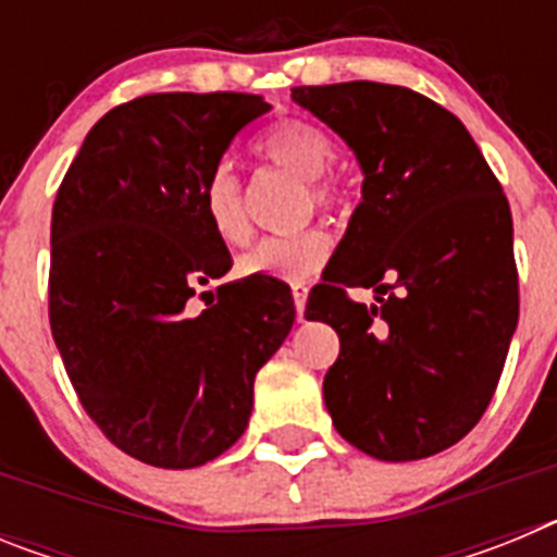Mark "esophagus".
<instances>
[{"instance_id":"34e87169","label":"esophagus","mask_w":557,"mask_h":557,"mask_svg":"<svg viewBox=\"0 0 557 557\" xmlns=\"http://www.w3.org/2000/svg\"><path fill=\"white\" fill-rule=\"evenodd\" d=\"M307 295H309L307 284H293V301H295V314H298V321H304V309H307Z\"/></svg>"}]
</instances>
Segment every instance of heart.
I'll return each mask as SVG.
<instances>
[{
    "label": "heart",
    "mask_w": 557,
    "mask_h": 557,
    "mask_svg": "<svg viewBox=\"0 0 557 557\" xmlns=\"http://www.w3.org/2000/svg\"><path fill=\"white\" fill-rule=\"evenodd\" d=\"M256 156L268 164L284 166L293 175L307 181V191L312 203L326 214L343 209L346 198L343 189L332 181L321 178L323 172L337 159V147L332 136L321 127L307 122H282L273 125L262 139L256 141ZM200 206H203L206 225L220 243L228 248H239L250 239V220L245 211L243 186L228 164H220L209 172L203 189H200ZM329 234L321 228H304L298 234L264 236L248 253L236 262L243 275L256 278H278V282H301L326 264Z\"/></svg>",
    "instance_id": "b5f03b06"
}]
</instances>
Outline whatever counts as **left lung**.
I'll list each match as a JSON object with an SVG mask.
<instances>
[{
    "mask_svg": "<svg viewBox=\"0 0 557 557\" xmlns=\"http://www.w3.org/2000/svg\"><path fill=\"white\" fill-rule=\"evenodd\" d=\"M293 100L348 141L366 172L307 318L337 332L323 398L376 460L455 446L488 410L519 321L513 218L455 113L405 86H298ZM348 286H373L368 310Z\"/></svg>",
    "mask_w": 557,
    "mask_h": 557,
    "instance_id": "obj_1",
    "label": "left lung"
}]
</instances>
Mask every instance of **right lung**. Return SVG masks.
<instances>
[{
  "label": "right lung",
  "mask_w": 557,
  "mask_h": 557,
  "mask_svg": "<svg viewBox=\"0 0 557 557\" xmlns=\"http://www.w3.org/2000/svg\"><path fill=\"white\" fill-rule=\"evenodd\" d=\"M259 95H145L88 131L52 206L49 326L83 410L116 449L195 469L239 441L253 379L295 321L289 287L231 270L200 189Z\"/></svg>",
  "instance_id": "add662e5"
}]
</instances>
